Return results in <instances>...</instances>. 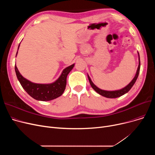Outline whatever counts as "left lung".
I'll return each instance as SVG.
<instances>
[{"mask_svg":"<svg viewBox=\"0 0 155 155\" xmlns=\"http://www.w3.org/2000/svg\"><path fill=\"white\" fill-rule=\"evenodd\" d=\"M137 54H138V60H139V64H138V67H137V71H136V75H135L134 77L133 78V79L131 81V82H130L128 85H127L126 87H124L123 88L119 89V90H116V91H105V90H102V89H101L100 88L97 87L92 82V81L91 80V77H89V75L87 74L89 82H90L91 85L92 87V88L96 92H97L99 94L101 95L102 96H104L105 97H107V98H110V99L117 98V97H119L122 95H124L125 94L127 93L130 90H131V88L134 85V83L136 82V81L137 77H138V75H139L140 70V54L138 52H137Z\"/></svg>","mask_w":155,"mask_h":155,"instance_id":"8db88e82","label":"left lung"}]
</instances>
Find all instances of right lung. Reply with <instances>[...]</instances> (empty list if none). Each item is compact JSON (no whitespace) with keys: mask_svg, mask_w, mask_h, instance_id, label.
<instances>
[{"mask_svg":"<svg viewBox=\"0 0 155 155\" xmlns=\"http://www.w3.org/2000/svg\"><path fill=\"white\" fill-rule=\"evenodd\" d=\"M19 46L20 44L19 45L16 56L18 54ZM74 66L75 63L65 68L62 71L58 78L51 84H36L31 82L22 77L15 64V71L21 86L31 97L39 101H50L58 98L63 94L66 87L67 75Z\"/></svg>","mask_w":155,"mask_h":155,"instance_id":"right-lung-1","label":"right lung"}]
</instances>
